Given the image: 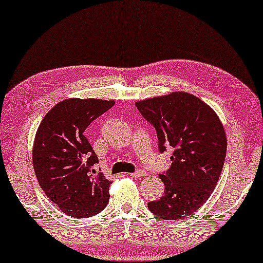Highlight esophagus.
I'll return each instance as SVG.
<instances>
[{
	"mask_svg": "<svg viewBox=\"0 0 263 263\" xmlns=\"http://www.w3.org/2000/svg\"><path fill=\"white\" fill-rule=\"evenodd\" d=\"M130 176L133 177V179H140V177L146 176V173L143 172V170H137L135 173H131Z\"/></svg>",
	"mask_w": 263,
	"mask_h": 263,
	"instance_id": "34e87169",
	"label": "esophagus"
}]
</instances>
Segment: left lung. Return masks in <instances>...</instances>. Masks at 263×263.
<instances>
[{
    "label": "left lung",
    "instance_id": "left-lung-1",
    "mask_svg": "<svg viewBox=\"0 0 263 263\" xmlns=\"http://www.w3.org/2000/svg\"><path fill=\"white\" fill-rule=\"evenodd\" d=\"M156 128L158 147L174 149L172 165L160 179L164 195L147 204L155 216L180 220L200 209L217 186L225 156L227 135L217 113L197 96L173 91L136 102Z\"/></svg>",
    "mask_w": 263,
    "mask_h": 263
}]
</instances>
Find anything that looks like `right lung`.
<instances>
[{"label": "right lung", "mask_w": 263, "mask_h": 263, "mask_svg": "<svg viewBox=\"0 0 263 263\" xmlns=\"http://www.w3.org/2000/svg\"><path fill=\"white\" fill-rule=\"evenodd\" d=\"M114 103L65 99L46 113L36 130L32 149L36 180L50 200L70 217H93L108 202L112 182L93 169L99 158L84 131Z\"/></svg>", "instance_id": "1"}]
</instances>
